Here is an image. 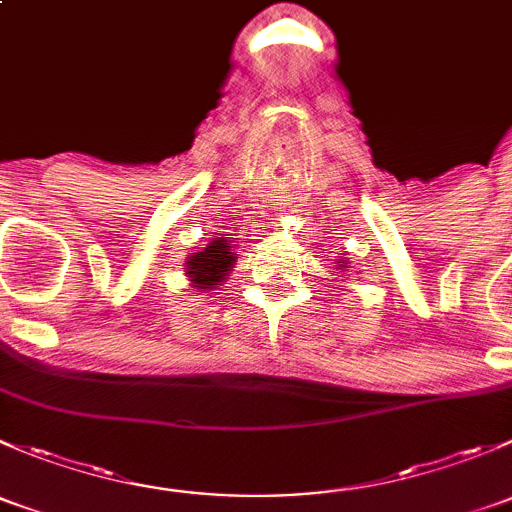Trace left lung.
<instances>
[{
    "instance_id": "1",
    "label": "left lung",
    "mask_w": 512,
    "mask_h": 512,
    "mask_svg": "<svg viewBox=\"0 0 512 512\" xmlns=\"http://www.w3.org/2000/svg\"><path fill=\"white\" fill-rule=\"evenodd\" d=\"M347 267H349V262H347V260H342V265H339V270L347 272Z\"/></svg>"
}]
</instances>
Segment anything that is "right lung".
I'll return each mask as SVG.
<instances>
[{
  "instance_id": "obj_1",
  "label": "right lung",
  "mask_w": 512,
  "mask_h": 512,
  "mask_svg": "<svg viewBox=\"0 0 512 512\" xmlns=\"http://www.w3.org/2000/svg\"><path fill=\"white\" fill-rule=\"evenodd\" d=\"M235 252L227 237H213L203 252H190L185 260V277L195 292H210L218 289L235 267Z\"/></svg>"
}]
</instances>
